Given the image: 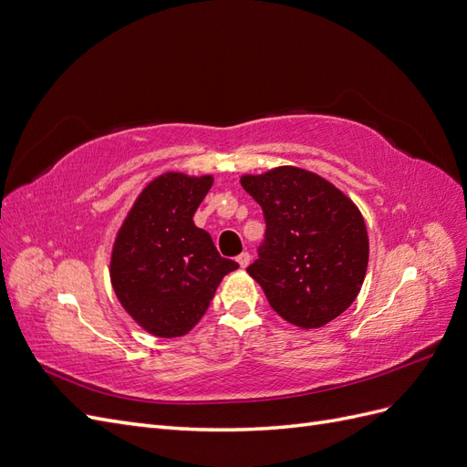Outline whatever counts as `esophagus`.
Listing matches in <instances>:
<instances>
[{"mask_svg": "<svg viewBox=\"0 0 467 467\" xmlns=\"http://www.w3.org/2000/svg\"><path fill=\"white\" fill-rule=\"evenodd\" d=\"M249 261H251V255H249L247 251H244L242 255H237V263H239V266H242V268H245L249 265Z\"/></svg>", "mask_w": 467, "mask_h": 467, "instance_id": "obj_1", "label": "esophagus"}]
</instances>
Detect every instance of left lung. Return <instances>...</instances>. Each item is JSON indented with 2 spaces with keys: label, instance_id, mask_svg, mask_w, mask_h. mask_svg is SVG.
Listing matches in <instances>:
<instances>
[{
  "label": "left lung",
  "instance_id": "8db88e82",
  "mask_svg": "<svg viewBox=\"0 0 467 467\" xmlns=\"http://www.w3.org/2000/svg\"><path fill=\"white\" fill-rule=\"evenodd\" d=\"M265 214L259 259L247 266L268 304L302 329L323 327L357 300L368 266V232L357 204L300 167L244 175Z\"/></svg>",
  "mask_w": 467,
  "mask_h": 467
}]
</instances>
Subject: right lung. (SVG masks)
<instances>
[{"label":"right lung","mask_w":467,"mask_h":467,"mask_svg":"<svg viewBox=\"0 0 467 467\" xmlns=\"http://www.w3.org/2000/svg\"><path fill=\"white\" fill-rule=\"evenodd\" d=\"M212 175L163 173L140 192L117 234L110 282L130 317L155 337L187 335L206 314L222 278L239 266L223 259L192 216Z\"/></svg>","instance_id":"add662e5"}]
</instances>
